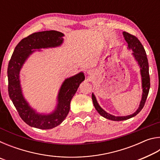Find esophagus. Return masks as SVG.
Segmentation results:
<instances>
[{
    "label": "esophagus",
    "instance_id": "esophagus-1",
    "mask_svg": "<svg viewBox=\"0 0 160 160\" xmlns=\"http://www.w3.org/2000/svg\"><path fill=\"white\" fill-rule=\"evenodd\" d=\"M88 73H90V72H88Z\"/></svg>",
    "mask_w": 160,
    "mask_h": 160
}]
</instances>
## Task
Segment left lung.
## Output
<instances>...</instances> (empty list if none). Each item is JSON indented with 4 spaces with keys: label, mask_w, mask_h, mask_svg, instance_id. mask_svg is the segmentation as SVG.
Wrapping results in <instances>:
<instances>
[{
    "label": "left lung",
    "mask_w": 160,
    "mask_h": 160,
    "mask_svg": "<svg viewBox=\"0 0 160 160\" xmlns=\"http://www.w3.org/2000/svg\"><path fill=\"white\" fill-rule=\"evenodd\" d=\"M123 35L126 42L128 43V49L132 51V55L134 57L135 60L136 61L140 67V75H141L142 94V98L141 100H140L139 104V107L138 108V109L135 111L133 113H132L131 115L124 116H116L112 114H110V113H107L106 111L103 109L102 108L99 106L98 102H97L96 97L94 94V93L92 94V99L93 104L94 106V108H95L96 110L97 111V112L105 118L116 121L127 120V119H129L132 117H134L135 116H136L138 113L142 110L143 107H144L150 88V75H149L148 61L144 47H143V46L142 45L139 40L138 39V38L136 37H135L133 35H132L126 32H123Z\"/></svg>",
    "instance_id": "left-lung-1"
}]
</instances>
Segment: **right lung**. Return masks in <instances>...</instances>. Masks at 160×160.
<instances>
[{"label":"right lung","instance_id":"add662e5","mask_svg":"<svg viewBox=\"0 0 160 160\" xmlns=\"http://www.w3.org/2000/svg\"><path fill=\"white\" fill-rule=\"evenodd\" d=\"M64 34L55 30L39 32L24 38L16 46L8 67V94L21 118L29 126L39 129H51L63 122L70 111L72 97L85 80L83 72L66 78L61 86L57 104L53 112L41 113L34 109L25 99L22 90L20 72L25 61L35 51L60 47Z\"/></svg>","mask_w":160,"mask_h":160}]
</instances>
